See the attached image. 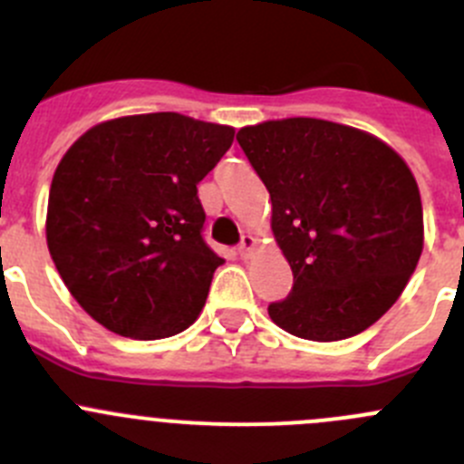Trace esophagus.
Returning <instances> with one entry per match:
<instances>
[{"label": "esophagus", "instance_id": "34e87169", "mask_svg": "<svg viewBox=\"0 0 464 464\" xmlns=\"http://www.w3.org/2000/svg\"><path fill=\"white\" fill-rule=\"evenodd\" d=\"M254 249H256V237L249 236V233L242 236L240 245H237V254H240L245 260H249L251 256H254Z\"/></svg>", "mask_w": 464, "mask_h": 464}]
</instances>
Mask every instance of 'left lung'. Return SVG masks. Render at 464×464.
<instances>
[{"label": "left lung", "mask_w": 464, "mask_h": 464, "mask_svg": "<svg viewBox=\"0 0 464 464\" xmlns=\"http://www.w3.org/2000/svg\"><path fill=\"white\" fill-rule=\"evenodd\" d=\"M237 143L271 198V231L294 274L271 321L307 341H341L382 319L424 246L418 181L372 134L321 119L246 125Z\"/></svg>", "instance_id": "1"}]
</instances>
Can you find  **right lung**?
Returning a JSON list of instances; mask_svg holds the SVG:
<instances>
[{
  "instance_id": "1",
  "label": "right lung",
  "mask_w": 464,
  "mask_h": 464,
  "mask_svg": "<svg viewBox=\"0 0 464 464\" xmlns=\"http://www.w3.org/2000/svg\"><path fill=\"white\" fill-rule=\"evenodd\" d=\"M231 125L177 111L87 130L55 168L46 245L78 305L139 341L198 321L222 258L202 237L198 184L233 143Z\"/></svg>"
}]
</instances>
